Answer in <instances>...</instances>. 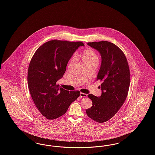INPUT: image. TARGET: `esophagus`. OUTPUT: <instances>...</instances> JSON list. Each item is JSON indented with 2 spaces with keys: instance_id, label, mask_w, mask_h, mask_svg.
<instances>
[{
  "instance_id": "1",
  "label": "esophagus",
  "mask_w": 155,
  "mask_h": 155,
  "mask_svg": "<svg viewBox=\"0 0 155 155\" xmlns=\"http://www.w3.org/2000/svg\"><path fill=\"white\" fill-rule=\"evenodd\" d=\"M87 95L86 94H84V93H82V92L80 93V97H87Z\"/></svg>"
}]
</instances>
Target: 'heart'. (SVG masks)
Wrapping results in <instances>:
<instances>
[{
    "instance_id": "b5f03b06",
    "label": "heart",
    "mask_w": 155,
    "mask_h": 155,
    "mask_svg": "<svg viewBox=\"0 0 155 155\" xmlns=\"http://www.w3.org/2000/svg\"><path fill=\"white\" fill-rule=\"evenodd\" d=\"M81 58L84 64L91 62L98 61V57L96 53L89 49L85 50L83 52L81 55Z\"/></svg>"
}]
</instances>
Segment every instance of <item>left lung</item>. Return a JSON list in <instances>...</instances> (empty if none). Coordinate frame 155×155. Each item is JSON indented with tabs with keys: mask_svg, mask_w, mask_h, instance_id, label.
<instances>
[{
	"mask_svg": "<svg viewBox=\"0 0 155 155\" xmlns=\"http://www.w3.org/2000/svg\"><path fill=\"white\" fill-rule=\"evenodd\" d=\"M88 45L101 56L96 79L102 82V95L89 94L92 106L86 112L89 118L102 123L112 118L125 102L130 87V68L124 53L116 45L104 41L88 42Z\"/></svg>",
	"mask_w": 155,
	"mask_h": 155,
	"instance_id": "left-lung-1",
	"label": "left lung"
}]
</instances>
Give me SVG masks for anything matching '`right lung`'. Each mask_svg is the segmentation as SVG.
Returning a JSON list of instances; mask_svg holds the SVG:
<instances>
[{"mask_svg":"<svg viewBox=\"0 0 155 155\" xmlns=\"http://www.w3.org/2000/svg\"><path fill=\"white\" fill-rule=\"evenodd\" d=\"M82 42L52 40L41 46L30 61L28 85L36 107L46 118L53 120L66 113L80 96L78 91L59 88L56 82L63 77L69 60Z\"/></svg>","mask_w":155,"mask_h":155,"instance_id":"add662e5","label":"right lung"}]
</instances>
